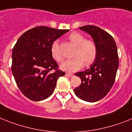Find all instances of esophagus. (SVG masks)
<instances>
[{
	"label": "esophagus",
	"instance_id": "esophagus-1",
	"mask_svg": "<svg viewBox=\"0 0 132 132\" xmlns=\"http://www.w3.org/2000/svg\"><path fill=\"white\" fill-rule=\"evenodd\" d=\"M66 75L69 76V77H72V76H74V75H73V74H72V73H70V72H66Z\"/></svg>",
	"mask_w": 132,
	"mask_h": 132
}]
</instances>
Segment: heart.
<instances>
[{
    "mask_svg": "<svg viewBox=\"0 0 132 132\" xmlns=\"http://www.w3.org/2000/svg\"><path fill=\"white\" fill-rule=\"evenodd\" d=\"M69 40L76 47L74 58L66 60L60 65L61 69L65 71L75 72L84 65H90L97 57V47L93 41L86 39L85 37L79 33L74 32L68 37ZM51 53L53 58L57 62L62 60V57L59 52L58 42L54 41L51 46Z\"/></svg>",
    "mask_w": 132,
    "mask_h": 132,
    "instance_id": "1",
    "label": "heart"
}]
</instances>
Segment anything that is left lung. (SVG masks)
Listing matches in <instances>:
<instances>
[{
    "mask_svg": "<svg viewBox=\"0 0 132 132\" xmlns=\"http://www.w3.org/2000/svg\"><path fill=\"white\" fill-rule=\"evenodd\" d=\"M79 29L93 39L97 54L90 68L75 74L82 82L74 90L79 98L93 103L105 97L113 85L119 66L117 46L112 36L98 27L86 25Z\"/></svg>",
    "mask_w": 132,
    "mask_h": 132,
    "instance_id": "1",
    "label": "left lung"
}]
</instances>
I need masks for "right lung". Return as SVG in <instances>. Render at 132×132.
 Wrapping results in <instances>:
<instances>
[{"mask_svg":"<svg viewBox=\"0 0 132 132\" xmlns=\"http://www.w3.org/2000/svg\"><path fill=\"white\" fill-rule=\"evenodd\" d=\"M68 31L36 27L25 32L15 44L12 53V72L20 90L30 100L40 101L50 97L58 78L65 75L58 70L51 46Z\"/></svg>","mask_w":132,"mask_h":132,"instance_id":"obj_1","label":"right lung"}]
</instances>
